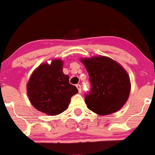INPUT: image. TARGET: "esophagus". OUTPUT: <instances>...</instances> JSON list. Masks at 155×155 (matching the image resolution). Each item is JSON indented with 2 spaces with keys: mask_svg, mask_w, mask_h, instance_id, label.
<instances>
[{
  "mask_svg": "<svg viewBox=\"0 0 155 155\" xmlns=\"http://www.w3.org/2000/svg\"><path fill=\"white\" fill-rule=\"evenodd\" d=\"M76 87H77L78 91H79V93H81V85L77 84V85H76Z\"/></svg>",
  "mask_w": 155,
  "mask_h": 155,
  "instance_id": "1",
  "label": "esophagus"
}]
</instances>
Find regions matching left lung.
<instances>
[{"label": "left lung", "mask_w": 155, "mask_h": 155, "mask_svg": "<svg viewBox=\"0 0 155 155\" xmlns=\"http://www.w3.org/2000/svg\"><path fill=\"white\" fill-rule=\"evenodd\" d=\"M90 76L92 90L85 96L90 110L101 116L111 114L126 104L131 89L130 76L120 64L106 56L81 58Z\"/></svg>", "instance_id": "obj_1"}]
</instances>
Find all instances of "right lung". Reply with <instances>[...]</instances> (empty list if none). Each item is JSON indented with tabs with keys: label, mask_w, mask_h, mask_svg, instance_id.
I'll return each instance as SVG.
<instances>
[{
	"label": "right lung",
	"mask_w": 155,
	"mask_h": 155,
	"mask_svg": "<svg viewBox=\"0 0 155 155\" xmlns=\"http://www.w3.org/2000/svg\"><path fill=\"white\" fill-rule=\"evenodd\" d=\"M63 61L52 60L33 71L27 83V93L33 106L49 116H55L68 108L71 98L78 90L69 83V76L63 74Z\"/></svg>",
	"instance_id": "add662e5"
}]
</instances>
